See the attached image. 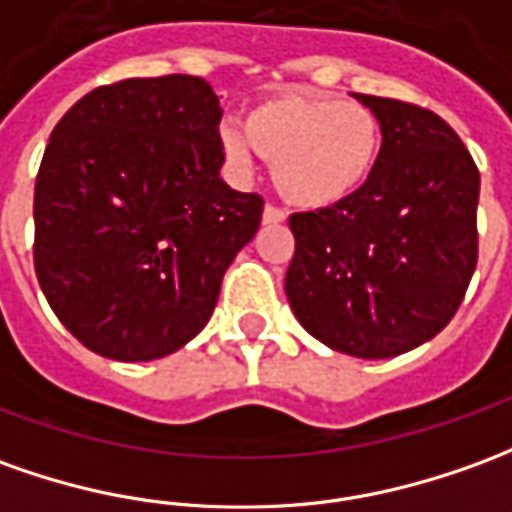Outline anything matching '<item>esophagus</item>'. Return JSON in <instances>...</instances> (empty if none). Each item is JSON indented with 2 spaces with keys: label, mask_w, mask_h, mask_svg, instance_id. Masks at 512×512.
Listing matches in <instances>:
<instances>
[{
  "label": "esophagus",
  "mask_w": 512,
  "mask_h": 512,
  "mask_svg": "<svg viewBox=\"0 0 512 512\" xmlns=\"http://www.w3.org/2000/svg\"><path fill=\"white\" fill-rule=\"evenodd\" d=\"M288 219V213L277 205H266L263 207V224H282V221Z\"/></svg>",
  "instance_id": "34e87169"
}]
</instances>
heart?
I'll use <instances>...</instances> for the list:
<instances>
[{"label":"heart","instance_id":"b5f03b06","mask_svg":"<svg viewBox=\"0 0 512 512\" xmlns=\"http://www.w3.org/2000/svg\"><path fill=\"white\" fill-rule=\"evenodd\" d=\"M221 146L238 169L255 152L274 163L280 194L302 207H330L363 188L380 160L382 130L360 102L324 94H280L246 113L244 127H227Z\"/></svg>","mask_w":512,"mask_h":512}]
</instances>
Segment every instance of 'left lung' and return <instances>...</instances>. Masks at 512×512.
Masks as SVG:
<instances>
[{
	"label": "left lung",
	"mask_w": 512,
	"mask_h": 512,
	"mask_svg": "<svg viewBox=\"0 0 512 512\" xmlns=\"http://www.w3.org/2000/svg\"><path fill=\"white\" fill-rule=\"evenodd\" d=\"M377 116L380 160L338 205L293 213L285 293L335 352L393 357L452 321L477 268L480 169L427 107L355 94Z\"/></svg>",
	"instance_id": "left-lung-1"
}]
</instances>
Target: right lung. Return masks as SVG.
Returning <instances> with one entry per match:
<instances>
[{"instance_id": "add662e5", "label": "right lung", "mask_w": 512, "mask_h": 512, "mask_svg": "<svg viewBox=\"0 0 512 512\" xmlns=\"http://www.w3.org/2000/svg\"><path fill=\"white\" fill-rule=\"evenodd\" d=\"M221 107L191 74L99 85L57 121L35 180L32 260L60 324L91 352H177L213 316L263 196L219 177Z\"/></svg>"}]
</instances>
